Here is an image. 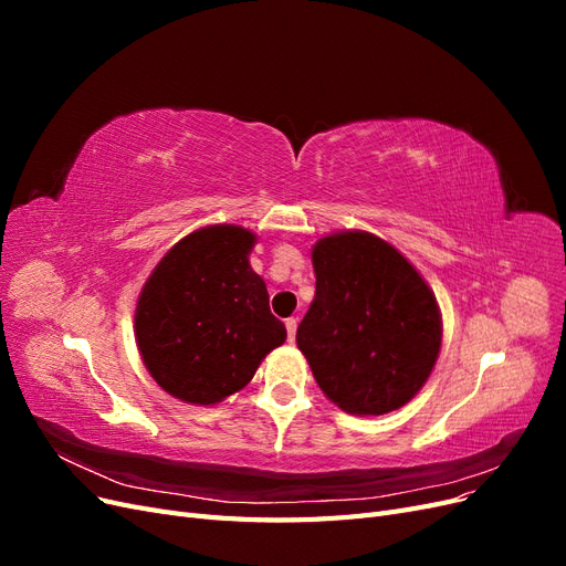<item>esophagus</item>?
I'll return each instance as SVG.
<instances>
[{"label": "esophagus", "instance_id": "34e87169", "mask_svg": "<svg viewBox=\"0 0 566 566\" xmlns=\"http://www.w3.org/2000/svg\"><path fill=\"white\" fill-rule=\"evenodd\" d=\"M285 328H287V339L295 342V335H297V318H287V321H285Z\"/></svg>", "mask_w": 566, "mask_h": 566}]
</instances>
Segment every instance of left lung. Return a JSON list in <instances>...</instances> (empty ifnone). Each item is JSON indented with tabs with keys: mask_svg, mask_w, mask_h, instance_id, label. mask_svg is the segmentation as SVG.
<instances>
[{
	"mask_svg": "<svg viewBox=\"0 0 566 566\" xmlns=\"http://www.w3.org/2000/svg\"><path fill=\"white\" fill-rule=\"evenodd\" d=\"M316 297L297 347L325 397L354 416H385L416 397L441 349L434 293L406 256L366 231L312 250Z\"/></svg>",
	"mask_w": 566,
	"mask_h": 566,
	"instance_id": "left-lung-1",
	"label": "left lung"
}]
</instances>
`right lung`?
Returning <instances> with one entry per match:
<instances>
[{
  "instance_id": "1",
  "label": "right lung",
  "mask_w": 566,
  "mask_h": 566,
  "mask_svg": "<svg viewBox=\"0 0 566 566\" xmlns=\"http://www.w3.org/2000/svg\"><path fill=\"white\" fill-rule=\"evenodd\" d=\"M254 233L205 227L169 250L136 302V345L167 394L212 406L243 389L285 325L271 314L264 281L250 266Z\"/></svg>"
}]
</instances>
